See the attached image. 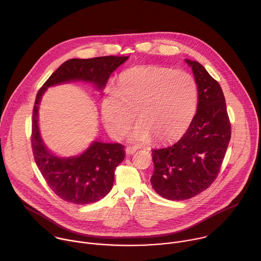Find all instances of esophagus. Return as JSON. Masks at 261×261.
<instances>
[{
    "label": "esophagus",
    "mask_w": 261,
    "mask_h": 261,
    "mask_svg": "<svg viewBox=\"0 0 261 261\" xmlns=\"http://www.w3.org/2000/svg\"><path fill=\"white\" fill-rule=\"evenodd\" d=\"M125 151H126L127 155H133L136 152V148L135 147H131V146H127Z\"/></svg>",
    "instance_id": "34e87169"
}]
</instances>
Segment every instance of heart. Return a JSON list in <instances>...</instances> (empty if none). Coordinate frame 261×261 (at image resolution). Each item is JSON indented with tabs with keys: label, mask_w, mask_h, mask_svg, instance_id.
I'll use <instances>...</instances> for the list:
<instances>
[{
	"label": "heart",
	"mask_w": 261,
	"mask_h": 261,
	"mask_svg": "<svg viewBox=\"0 0 261 261\" xmlns=\"http://www.w3.org/2000/svg\"><path fill=\"white\" fill-rule=\"evenodd\" d=\"M197 104V86L190 73L157 65L135 66L119 79L116 91L108 90L101 102V118L107 132L122 138L129 134L135 143L155 137L170 141L190 126Z\"/></svg>",
	"instance_id": "1"
}]
</instances>
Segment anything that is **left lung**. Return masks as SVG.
<instances>
[{
	"mask_svg": "<svg viewBox=\"0 0 261 261\" xmlns=\"http://www.w3.org/2000/svg\"><path fill=\"white\" fill-rule=\"evenodd\" d=\"M192 67L198 105L188 130L172 145L153 150L154 190L169 200H185L201 193L218 176L231 136V126L222 89L204 67Z\"/></svg>",
	"mask_w": 261,
	"mask_h": 261,
	"instance_id": "1",
	"label": "left lung"
}]
</instances>
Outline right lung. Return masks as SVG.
Masks as SVG:
<instances>
[{
  "label": "right lung",
  "instance_id": "obj_1",
  "mask_svg": "<svg viewBox=\"0 0 261 261\" xmlns=\"http://www.w3.org/2000/svg\"><path fill=\"white\" fill-rule=\"evenodd\" d=\"M128 57L106 56L93 59H71L63 63L37 93L32 120V150L35 162L48 187L63 200L93 203L106 196L113 188L115 169L124 160V145L94 141L77 157L61 158L51 154L40 136L38 108L48 87L72 81L95 84L103 89L110 76Z\"/></svg>",
  "mask_w": 261,
  "mask_h": 261
}]
</instances>
